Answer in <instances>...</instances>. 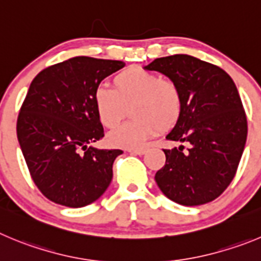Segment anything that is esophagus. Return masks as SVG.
Listing matches in <instances>:
<instances>
[{"instance_id": "34e87169", "label": "esophagus", "mask_w": 261, "mask_h": 261, "mask_svg": "<svg viewBox=\"0 0 261 261\" xmlns=\"http://www.w3.org/2000/svg\"><path fill=\"white\" fill-rule=\"evenodd\" d=\"M128 152H130L131 154L142 155V154H144L145 152H147V149H145V148H138V149H128Z\"/></svg>"}]
</instances>
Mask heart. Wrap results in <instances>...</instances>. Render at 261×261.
<instances>
[{"label":"heart","mask_w":261,"mask_h":261,"mask_svg":"<svg viewBox=\"0 0 261 261\" xmlns=\"http://www.w3.org/2000/svg\"><path fill=\"white\" fill-rule=\"evenodd\" d=\"M114 90L97 86L92 94L95 112L104 127L112 128L128 107L134 119L121 123L107 136L113 147L138 148L158 130L169 131L182 113V94L170 79L139 67L123 69L113 79Z\"/></svg>","instance_id":"1"}]
</instances>
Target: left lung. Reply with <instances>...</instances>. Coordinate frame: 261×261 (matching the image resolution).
<instances>
[{
	"label": "left lung",
	"mask_w": 261,
	"mask_h": 261,
	"mask_svg": "<svg viewBox=\"0 0 261 261\" xmlns=\"http://www.w3.org/2000/svg\"><path fill=\"white\" fill-rule=\"evenodd\" d=\"M179 85L182 113L167 140L188 143L164 149L166 164L155 172L162 193L176 203L198 206L218 198L230 184L247 139V118L230 75L211 63L177 54L144 67Z\"/></svg>",
	"instance_id": "left-lung-1"
}]
</instances>
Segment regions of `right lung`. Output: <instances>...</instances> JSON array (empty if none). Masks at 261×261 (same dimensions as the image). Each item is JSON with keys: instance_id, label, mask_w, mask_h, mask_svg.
Segmentation results:
<instances>
[{"instance_id": "obj_1", "label": "right lung", "mask_w": 261, "mask_h": 261, "mask_svg": "<svg viewBox=\"0 0 261 261\" xmlns=\"http://www.w3.org/2000/svg\"><path fill=\"white\" fill-rule=\"evenodd\" d=\"M123 67L119 60L75 57L41 70L32 81L16 134L32 179L50 201L84 207L111 184L122 150L91 145L104 136L92 94Z\"/></svg>"}]
</instances>
